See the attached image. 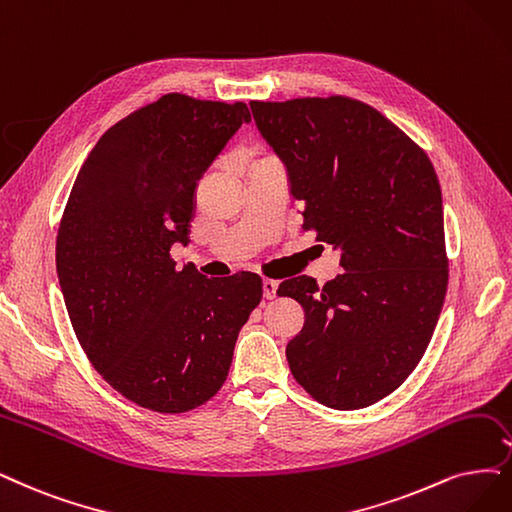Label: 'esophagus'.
Returning a JSON list of instances; mask_svg holds the SVG:
<instances>
[{"label": "esophagus", "mask_w": 512, "mask_h": 512, "mask_svg": "<svg viewBox=\"0 0 512 512\" xmlns=\"http://www.w3.org/2000/svg\"><path fill=\"white\" fill-rule=\"evenodd\" d=\"M261 289H263V297H266V299H274V297H276V291H278V282L266 278V280L261 282Z\"/></svg>", "instance_id": "34e87169"}]
</instances>
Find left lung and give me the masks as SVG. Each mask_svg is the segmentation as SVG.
<instances>
[{
    "mask_svg": "<svg viewBox=\"0 0 512 512\" xmlns=\"http://www.w3.org/2000/svg\"><path fill=\"white\" fill-rule=\"evenodd\" d=\"M289 173L301 227L342 251V274L278 295L304 308L287 346L295 380L318 403L363 409L420 363L445 301L443 198L434 166L380 111L348 97L249 103Z\"/></svg>",
    "mask_w": 512,
    "mask_h": 512,
    "instance_id": "8db88e82",
    "label": "left lung"
}]
</instances>
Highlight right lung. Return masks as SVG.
Returning <instances> with one entry per match:
<instances>
[{
  "label": "right lung",
  "mask_w": 512,
  "mask_h": 512,
  "mask_svg": "<svg viewBox=\"0 0 512 512\" xmlns=\"http://www.w3.org/2000/svg\"><path fill=\"white\" fill-rule=\"evenodd\" d=\"M244 103L164 94L113 124L82 164L56 236V274L92 367L128 401L160 413L200 407L223 386L261 278L175 270L194 192Z\"/></svg>",
  "instance_id": "obj_1"
}]
</instances>
